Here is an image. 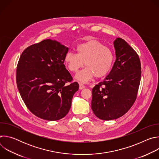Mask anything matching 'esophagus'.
Returning a JSON list of instances; mask_svg holds the SVG:
<instances>
[{
  "label": "esophagus",
  "mask_w": 159,
  "mask_h": 159,
  "mask_svg": "<svg viewBox=\"0 0 159 159\" xmlns=\"http://www.w3.org/2000/svg\"><path fill=\"white\" fill-rule=\"evenodd\" d=\"M85 88V85H84V84H79V89H80V90H82V89H84Z\"/></svg>",
  "instance_id": "1"
}]
</instances>
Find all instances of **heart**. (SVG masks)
<instances>
[{
    "instance_id": "1",
    "label": "heart",
    "mask_w": 159,
    "mask_h": 159,
    "mask_svg": "<svg viewBox=\"0 0 159 159\" xmlns=\"http://www.w3.org/2000/svg\"><path fill=\"white\" fill-rule=\"evenodd\" d=\"M77 53L67 52L64 63L67 69L76 73L85 65L86 67L75 76L79 82L85 83L94 76L99 78L111 70L114 62V55L111 50L97 41L90 40L79 44Z\"/></svg>"
}]
</instances>
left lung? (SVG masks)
<instances>
[{
    "mask_svg": "<svg viewBox=\"0 0 159 159\" xmlns=\"http://www.w3.org/2000/svg\"><path fill=\"white\" fill-rule=\"evenodd\" d=\"M116 60L109 74L93 89L91 108L102 120L123 116L134 104L141 79L139 57L124 39L114 41Z\"/></svg>",
    "mask_w": 159,
    "mask_h": 159,
    "instance_id": "left-lung-1",
    "label": "left lung"
}]
</instances>
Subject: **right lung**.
Returning <instances> with one entry per match:
<instances>
[{
	"mask_svg": "<svg viewBox=\"0 0 159 159\" xmlns=\"http://www.w3.org/2000/svg\"><path fill=\"white\" fill-rule=\"evenodd\" d=\"M69 48L56 40L44 39L31 45L22 53L16 70V83L20 96L37 117L56 121L69 112L76 82L64 63Z\"/></svg>",
	"mask_w": 159,
	"mask_h": 159,
	"instance_id": "right-lung-1",
	"label": "right lung"
}]
</instances>
